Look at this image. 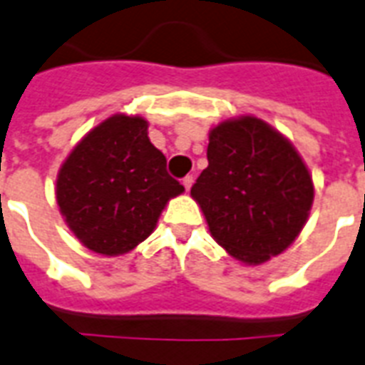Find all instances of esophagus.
I'll return each instance as SVG.
<instances>
[{
    "label": "esophagus",
    "instance_id": "1",
    "mask_svg": "<svg viewBox=\"0 0 365 365\" xmlns=\"http://www.w3.org/2000/svg\"><path fill=\"white\" fill-rule=\"evenodd\" d=\"M193 180L195 178L191 176V174H187V176L183 178L182 183H183V187H185V191H189V189H191V185H193Z\"/></svg>",
    "mask_w": 365,
    "mask_h": 365
}]
</instances>
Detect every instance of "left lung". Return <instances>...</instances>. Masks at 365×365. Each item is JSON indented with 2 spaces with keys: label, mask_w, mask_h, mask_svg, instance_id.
Returning <instances> with one entry per match:
<instances>
[{
  "label": "left lung",
  "mask_w": 365,
  "mask_h": 365,
  "mask_svg": "<svg viewBox=\"0 0 365 365\" xmlns=\"http://www.w3.org/2000/svg\"><path fill=\"white\" fill-rule=\"evenodd\" d=\"M206 157L191 197L216 242L250 265L282 254L314 199L311 174L294 145L257 117H240L212 128Z\"/></svg>",
  "instance_id": "1"
}]
</instances>
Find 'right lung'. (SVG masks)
I'll use <instances>...</instances> for the list:
<instances>
[{
  "instance_id": "right-lung-1",
  "label": "right lung",
  "mask_w": 365,
  "mask_h": 365,
  "mask_svg": "<svg viewBox=\"0 0 365 365\" xmlns=\"http://www.w3.org/2000/svg\"><path fill=\"white\" fill-rule=\"evenodd\" d=\"M183 185L149 142L142 117L113 115L77 143L56 180V202L83 246L121 255L153 233Z\"/></svg>"
}]
</instances>
